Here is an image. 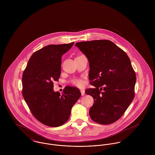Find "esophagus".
Listing matches in <instances>:
<instances>
[{"instance_id": "34e87169", "label": "esophagus", "mask_w": 155, "mask_h": 155, "mask_svg": "<svg viewBox=\"0 0 155 155\" xmlns=\"http://www.w3.org/2000/svg\"><path fill=\"white\" fill-rule=\"evenodd\" d=\"M81 94L82 96H84L85 94V90L84 89H81Z\"/></svg>"}]
</instances>
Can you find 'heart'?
<instances>
[{
  "label": "heart",
  "mask_w": 155,
  "mask_h": 155,
  "mask_svg": "<svg viewBox=\"0 0 155 155\" xmlns=\"http://www.w3.org/2000/svg\"><path fill=\"white\" fill-rule=\"evenodd\" d=\"M74 84L78 87H82L84 85V82L82 79H76L74 81Z\"/></svg>",
  "instance_id": "obj_1"
}]
</instances>
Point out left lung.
I'll return each mask as SVG.
<instances>
[{
    "label": "left lung",
    "instance_id": "obj_1",
    "mask_svg": "<svg viewBox=\"0 0 155 155\" xmlns=\"http://www.w3.org/2000/svg\"><path fill=\"white\" fill-rule=\"evenodd\" d=\"M75 46L88 60L89 79L95 87L85 91L94 100L89 111L91 118L102 125L114 123L134 97L136 76L130 59L109 40L80 42Z\"/></svg>",
    "mask_w": 155,
    "mask_h": 155
}]
</instances>
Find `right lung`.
<instances>
[{"instance_id": "obj_1", "label": "right lung", "mask_w": 155, "mask_h": 155, "mask_svg": "<svg viewBox=\"0 0 155 155\" xmlns=\"http://www.w3.org/2000/svg\"><path fill=\"white\" fill-rule=\"evenodd\" d=\"M73 44L49 45L36 51L23 72V97L33 115L49 127L66 123L81 96L75 87H66L62 94L54 91V82L58 81L61 74L62 55Z\"/></svg>"}]
</instances>
